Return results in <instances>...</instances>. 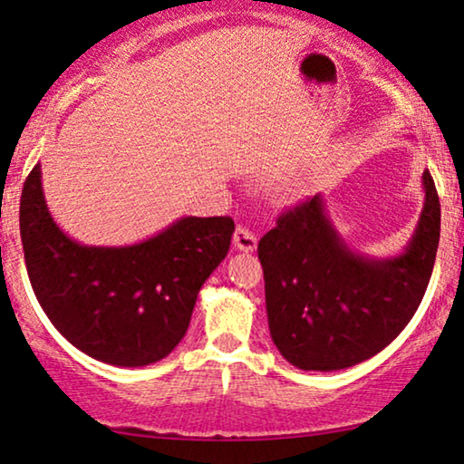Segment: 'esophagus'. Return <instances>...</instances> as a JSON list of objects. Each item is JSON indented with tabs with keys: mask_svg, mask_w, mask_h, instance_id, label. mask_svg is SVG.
I'll list each match as a JSON object with an SVG mask.
<instances>
[{
	"mask_svg": "<svg viewBox=\"0 0 464 464\" xmlns=\"http://www.w3.org/2000/svg\"><path fill=\"white\" fill-rule=\"evenodd\" d=\"M233 244L239 252H254L256 246H258V239H256V235L247 227H237L233 233Z\"/></svg>",
	"mask_w": 464,
	"mask_h": 464,
	"instance_id": "34e87169",
	"label": "esophagus"
}]
</instances>
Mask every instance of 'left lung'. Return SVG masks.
<instances>
[{"instance_id": "obj_1", "label": "left lung", "mask_w": 464, "mask_h": 464, "mask_svg": "<svg viewBox=\"0 0 464 464\" xmlns=\"http://www.w3.org/2000/svg\"><path fill=\"white\" fill-rule=\"evenodd\" d=\"M425 204L406 250L375 260L352 252L321 196L276 218L258 244L271 337L302 371H340L400 335L430 285L440 244V198L423 172Z\"/></svg>"}]
</instances>
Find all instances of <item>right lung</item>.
<instances>
[{
	"mask_svg": "<svg viewBox=\"0 0 464 464\" xmlns=\"http://www.w3.org/2000/svg\"><path fill=\"white\" fill-rule=\"evenodd\" d=\"M233 231L231 217H185L135 246H81L53 223L39 164L20 199L26 273L41 308L74 348L116 366L158 362L177 348Z\"/></svg>",
	"mask_w": 464,
	"mask_h": 464,
	"instance_id": "right-lung-1",
	"label": "right lung"
}]
</instances>
